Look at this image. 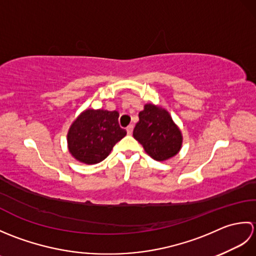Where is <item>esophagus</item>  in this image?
Segmentation results:
<instances>
[{"mask_svg":"<svg viewBox=\"0 0 256 256\" xmlns=\"http://www.w3.org/2000/svg\"><path fill=\"white\" fill-rule=\"evenodd\" d=\"M126 132H128V134H132V132H133V125H128V126L126 128Z\"/></svg>","mask_w":256,"mask_h":256,"instance_id":"1","label":"esophagus"}]
</instances>
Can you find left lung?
<instances>
[{
  "mask_svg": "<svg viewBox=\"0 0 256 256\" xmlns=\"http://www.w3.org/2000/svg\"><path fill=\"white\" fill-rule=\"evenodd\" d=\"M138 118L133 136L143 145L146 154L157 162H165L179 153L182 134L166 108L148 103Z\"/></svg>",
  "mask_w": 256,
  "mask_h": 256,
  "instance_id": "8db88e82",
  "label": "left lung"
}]
</instances>
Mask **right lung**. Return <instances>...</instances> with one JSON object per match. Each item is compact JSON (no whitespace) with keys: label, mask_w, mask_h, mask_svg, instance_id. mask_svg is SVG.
Here are the masks:
<instances>
[{"label":"right lung","mask_w":256,"mask_h":256,"mask_svg":"<svg viewBox=\"0 0 256 256\" xmlns=\"http://www.w3.org/2000/svg\"><path fill=\"white\" fill-rule=\"evenodd\" d=\"M118 112L86 108L70 125L67 146L70 155L82 164L94 165L106 160L126 131L120 128Z\"/></svg>","instance_id":"obj_1"}]
</instances>
